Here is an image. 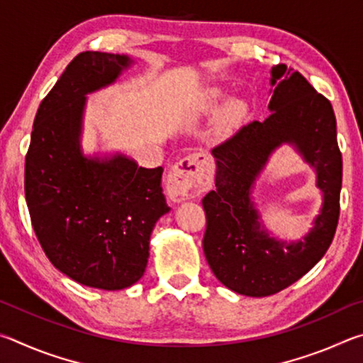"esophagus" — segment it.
<instances>
[{"instance_id":"34e87169","label":"esophagus","mask_w":363,"mask_h":363,"mask_svg":"<svg viewBox=\"0 0 363 363\" xmlns=\"http://www.w3.org/2000/svg\"><path fill=\"white\" fill-rule=\"evenodd\" d=\"M211 179V171L203 153H194L171 168L167 179L168 195L174 201L194 199L210 189Z\"/></svg>"}]
</instances>
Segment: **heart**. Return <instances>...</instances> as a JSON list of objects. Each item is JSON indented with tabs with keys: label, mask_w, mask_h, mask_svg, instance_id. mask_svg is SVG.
Returning a JSON list of instances; mask_svg holds the SVG:
<instances>
[{
	"label": "heart",
	"mask_w": 363,
	"mask_h": 363,
	"mask_svg": "<svg viewBox=\"0 0 363 363\" xmlns=\"http://www.w3.org/2000/svg\"><path fill=\"white\" fill-rule=\"evenodd\" d=\"M223 99H224L223 89L218 88V86L208 88L206 91H203V94L199 97V101L195 102V106L192 108V115L199 118V116L213 113ZM245 110H247V107H245V102L242 99H237V97H230V99H227L224 102V106L220 107V110L218 112V120H216L218 130L227 131L230 130L232 126H235L245 115Z\"/></svg>",
	"instance_id": "b5f03b06"
}]
</instances>
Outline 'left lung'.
Returning <instances> with one entry per match:
<instances>
[{
  "mask_svg": "<svg viewBox=\"0 0 363 363\" xmlns=\"http://www.w3.org/2000/svg\"><path fill=\"white\" fill-rule=\"evenodd\" d=\"M270 115L243 126L211 150L216 189L206 194L203 251L216 279L245 296L275 294L299 280L327 253L340 218L342 158L330 101L286 65L270 69ZM288 145L315 169L323 206L294 241L269 231L254 201L255 182L275 150Z\"/></svg>",
  "mask_w": 363,
  "mask_h": 363,
  "instance_id": "left-lung-1",
  "label": "left lung"
}]
</instances>
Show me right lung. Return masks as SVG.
Returning <instances> with one entry per match:
<instances>
[{
  "instance_id": "add662e5",
  "label": "right lung",
  "mask_w": 363,
  "mask_h": 363,
  "mask_svg": "<svg viewBox=\"0 0 363 363\" xmlns=\"http://www.w3.org/2000/svg\"><path fill=\"white\" fill-rule=\"evenodd\" d=\"M134 64L126 54H78L40 104L26 157L28 213L49 261L107 291L140 280L153 227L171 210L162 167L143 168L118 150L86 153L82 144L88 94Z\"/></svg>"
}]
</instances>
